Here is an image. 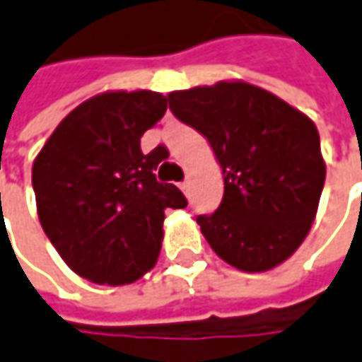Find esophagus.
I'll return each mask as SVG.
<instances>
[{"label":"esophagus","instance_id":"esophagus-1","mask_svg":"<svg viewBox=\"0 0 362 362\" xmlns=\"http://www.w3.org/2000/svg\"><path fill=\"white\" fill-rule=\"evenodd\" d=\"M180 188H182V192L186 194V192H188V188H190V182H188V180L180 182Z\"/></svg>","mask_w":362,"mask_h":362}]
</instances>
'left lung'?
Segmentation results:
<instances>
[{
    "label": "left lung",
    "instance_id": "8db88e82",
    "mask_svg": "<svg viewBox=\"0 0 362 362\" xmlns=\"http://www.w3.org/2000/svg\"><path fill=\"white\" fill-rule=\"evenodd\" d=\"M170 111L211 144L225 194L197 223L212 251L241 272H267L306 239L326 178L312 119L243 81L174 90Z\"/></svg>",
    "mask_w": 362,
    "mask_h": 362
}]
</instances>
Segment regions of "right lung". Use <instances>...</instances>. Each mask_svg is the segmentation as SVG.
Returning <instances> with one entry per match:
<instances>
[{"mask_svg":"<svg viewBox=\"0 0 362 362\" xmlns=\"http://www.w3.org/2000/svg\"><path fill=\"white\" fill-rule=\"evenodd\" d=\"M168 97L115 90L81 103L60 121L34 160L40 225L74 274L93 284H134L156 265L165 209L188 202L158 182L168 151L139 139L164 117Z\"/></svg>","mask_w":362,"mask_h":362,"instance_id":"right-lung-1","label":"right lung"}]
</instances>
